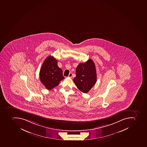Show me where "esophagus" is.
Returning <instances> with one entry per match:
<instances>
[{
	"instance_id": "obj_1",
	"label": "esophagus",
	"mask_w": 147,
	"mask_h": 147,
	"mask_svg": "<svg viewBox=\"0 0 147 147\" xmlns=\"http://www.w3.org/2000/svg\"><path fill=\"white\" fill-rule=\"evenodd\" d=\"M68 76L69 77V78H72V73H69V75Z\"/></svg>"
}]
</instances>
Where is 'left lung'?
Instances as JSON below:
<instances>
[{
	"mask_svg": "<svg viewBox=\"0 0 147 147\" xmlns=\"http://www.w3.org/2000/svg\"><path fill=\"white\" fill-rule=\"evenodd\" d=\"M76 71L74 83L82 93H88L96 82V71L94 61L90 59L85 63H79Z\"/></svg>",
	"mask_w": 147,
	"mask_h": 147,
	"instance_id": "1",
	"label": "left lung"
}]
</instances>
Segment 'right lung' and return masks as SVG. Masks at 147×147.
<instances>
[{
    "label": "right lung",
    "mask_w": 147,
    "mask_h": 147,
    "mask_svg": "<svg viewBox=\"0 0 147 147\" xmlns=\"http://www.w3.org/2000/svg\"><path fill=\"white\" fill-rule=\"evenodd\" d=\"M62 70L58 66V62L52 56L47 57L44 61L40 71L41 83L48 90L58 86L64 79Z\"/></svg>",
    "instance_id": "obj_1"
}]
</instances>
